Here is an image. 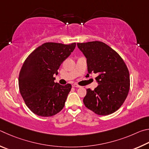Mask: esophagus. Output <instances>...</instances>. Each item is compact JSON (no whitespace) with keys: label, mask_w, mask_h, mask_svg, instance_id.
<instances>
[{"label":"esophagus","mask_w":149,"mask_h":149,"mask_svg":"<svg viewBox=\"0 0 149 149\" xmlns=\"http://www.w3.org/2000/svg\"><path fill=\"white\" fill-rule=\"evenodd\" d=\"M72 87H74V88H80V86H79V85H77V84H73L72 85Z\"/></svg>","instance_id":"34e87169"}]
</instances>
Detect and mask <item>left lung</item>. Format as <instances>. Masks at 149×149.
I'll return each instance as SVG.
<instances>
[{"instance_id": "left-lung-1", "label": "left lung", "mask_w": 149, "mask_h": 149, "mask_svg": "<svg viewBox=\"0 0 149 149\" xmlns=\"http://www.w3.org/2000/svg\"><path fill=\"white\" fill-rule=\"evenodd\" d=\"M86 58L87 75L95 73L98 86L86 90L85 106L99 115H108L120 107L128 94L130 81L127 67L119 54L100 41L77 43Z\"/></svg>"}]
</instances>
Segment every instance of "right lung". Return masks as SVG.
<instances>
[{
    "instance_id": "1",
    "label": "right lung",
    "mask_w": 149,
    "mask_h": 149,
    "mask_svg": "<svg viewBox=\"0 0 149 149\" xmlns=\"http://www.w3.org/2000/svg\"><path fill=\"white\" fill-rule=\"evenodd\" d=\"M76 43L46 42L36 48L23 63L19 75L20 93L26 105L38 116H54L64 107L71 85L55 82L60 65Z\"/></svg>"
}]
</instances>
